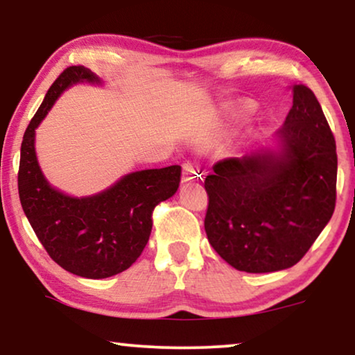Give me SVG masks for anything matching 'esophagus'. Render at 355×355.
I'll list each match as a JSON object with an SVG mask.
<instances>
[{"instance_id":"1","label":"esophagus","mask_w":355,"mask_h":355,"mask_svg":"<svg viewBox=\"0 0 355 355\" xmlns=\"http://www.w3.org/2000/svg\"><path fill=\"white\" fill-rule=\"evenodd\" d=\"M200 171L196 166V163L186 162L182 164V181L191 182V181H200Z\"/></svg>"}]
</instances>
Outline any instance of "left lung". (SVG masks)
Wrapping results in <instances>:
<instances>
[{
  "label": "left lung",
  "mask_w": 355,
  "mask_h": 355,
  "mask_svg": "<svg viewBox=\"0 0 355 355\" xmlns=\"http://www.w3.org/2000/svg\"><path fill=\"white\" fill-rule=\"evenodd\" d=\"M293 92V108L275 139L218 162L205 179L207 237L239 271L291 268L334 211L336 142L313 92L305 85Z\"/></svg>",
  "instance_id": "obj_1"
}]
</instances>
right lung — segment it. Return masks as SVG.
<instances>
[{"label":"right lung","instance_id":"add662e5","mask_svg":"<svg viewBox=\"0 0 355 355\" xmlns=\"http://www.w3.org/2000/svg\"><path fill=\"white\" fill-rule=\"evenodd\" d=\"M76 84L103 85V80L84 66H71L50 87L24 134L19 198L38 241L61 268L103 279L128 270L142 254L152 232L153 208L176 193L181 166L129 173L85 197L51 186L38 164L35 130L62 92Z\"/></svg>","mask_w":355,"mask_h":355}]
</instances>
